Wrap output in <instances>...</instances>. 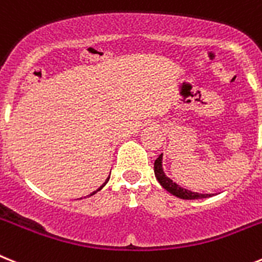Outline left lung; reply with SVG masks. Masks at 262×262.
<instances>
[{
	"label": "left lung",
	"mask_w": 262,
	"mask_h": 262,
	"mask_svg": "<svg viewBox=\"0 0 262 262\" xmlns=\"http://www.w3.org/2000/svg\"><path fill=\"white\" fill-rule=\"evenodd\" d=\"M162 156L163 155H160L155 160V164H154V171H155V176H156V179H158V182L160 183V185H162L163 188L167 189V191H168L169 193H172V195L178 196V198H180V199H185V200H193V199H205V198H209V196H212V193L211 195H208V193L203 195V193H196V192L187 191V189L182 188V187H179L176 183L172 182L171 179L167 178L164 172H163Z\"/></svg>",
	"instance_id": "1"
}]
</instances>
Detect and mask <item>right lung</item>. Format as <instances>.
<instances>
[{"label": "right lung", "mask_w": 262, "mask_h": 262, "mask_svg": "<svg viewBox=\"0 0 262 262\" xmlns=\"http://www.w3.org/2000/svg\"><path fill=\"white\" fill-rule=\"evenodd\" d=\"M108 179H110V176H108ZM108 179H107V180H106V183H107V182H108ZM106 183H104V184H103V185H102V187H100V188H98V189H97V191H95V192H93V193H91V195H94V193H97V192H98V191H100V189L103 188L104 185H106ZM91 195H90V196H91Z\"/></svg>", "instance_id": "obj_1"}]
</instances>
